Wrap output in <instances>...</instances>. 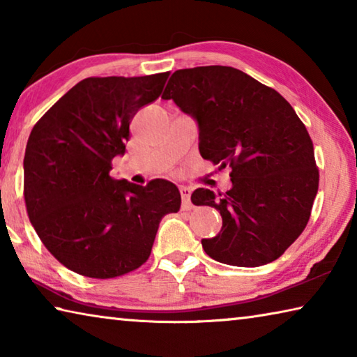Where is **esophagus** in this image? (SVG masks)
<instances>
[{
    "label": "esophagus",
    "instance_id": "obj_1",
    "mask_svg": "<svg viewBox=\"0 0 357 357\" xmlns=\"http://www.w3.org/2000/svg\"><path fill=\"white\" fill-rule=\"evenodd\" d=\"M181 192V198H183V208L184 209H192V203H190V187L187 185H181L179 187Z\"/></svg>",
    "mask_w": 357,
    "mask_h": 357
}]
</instances>
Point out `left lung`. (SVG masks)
<instances>
[{
	"instance_id": "1",
	"label": "left lung",
	"mask_w": 357,
	"mask_h": 357,
	"mask_svg": "<svg viewBox=\"0 0 357 357\" xmlns=\"http://www.w3.org/2000/svg\"><path fill=\"white\" fill-rule=\"evenodd\" d=\"M162 99H173L200 130V154L228 167L231 189L192 193L222 215L217 236L202 239L215 261L255 268L283 255L310 219L319 173L312 138L293 107L228 66L179 69Z\"/></svg>"
}]
</instances>
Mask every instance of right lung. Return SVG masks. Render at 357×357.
I'll use <instances>...</instances> for the list:
<instances>
[{
	"label": "right lung",
	"instance_id": "1",
	"mask_svg": "<svg viewBox=\"0 0 357 357\" xmlns=\"http://www.w3.org/2000/svg\"><path fill=\"white\" fill-rule=\"evenodd\" d=\"M170 72L89 77L70 88L29 134L23 170L28 217L47 250L91 279L135 271L153 249L162 217L178 213L170 181L146 185L110 176L129 126L159 98Z\"/></svg>",
	"mask_w": 357,
	"mask_h": 357
}]
</instances>
